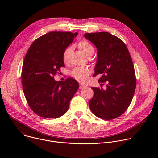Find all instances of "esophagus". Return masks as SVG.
<instances>
[{"mask_svg": "<svg viewBox=\"0 0 158 158\" xmlns=\"http://www.w3.org/2000/svg\"><path fill=\"white\" fill-rule=\"evenodd\" d=\"M85 87V86L84 85H83V84H79V89H84Z\"/></svg>", "mask_w": 158, "mask_h": 158, "instance_id": "obj_1", "label": "esophagus"}]
</instances>
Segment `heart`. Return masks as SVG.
I'll use <instances>...</instances> for the list:
<instances>
[{
	"mask_svg": "<svg viewBox=\"0 0 158 158\" xmlns=\"http://www.w3.org/2000/svg\"><path fill=\"white\" fill-rule=\"evenodd\" d=\"M78 47L81 51L87 57L91 56L94 53V48L93 45L87 41H81L78 44ZM71 48H67L63 53V59L64 61L69 60L70 54L71 52ZM89 74L87 69L84 67H76L71 72L72 76L79 82H83L85 81L86 76Z\"/></svg>",
	"mask_w": 158,
	"mask_h": 158,
	"instance_id": "obj_1",
	"label": "heart"
}]
</instances>
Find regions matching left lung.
I'll list each match as a JSON object with an SVG mask.
<instances>
[{
    "label": "left lung",
    "instance_id": "8db88e82",
    "mask_svg": "<svg viewBox=\"0 0 158 158\" xmlns=\"http://www.w3.org/2000/svg\"><path fill=\"white\" fill-rule=\"evenodd\" d=\"M84 37L98 50L94 75L100 74L99 83L107 84L106 89L91 87L94 96L89 102L90 109L99 118L114 119L127 110L136 89L131 57L124 42L109 32L86 33Z\"/></svg>",
    "mask_w": 158,
    "mask_h": 158
}]
</instances>
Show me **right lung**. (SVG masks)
<instances>
[{
    "mask_svg": "<svg viewBox=\"0 0 158 158\" xmlns=\"http://www.w3.org/2000/svg\"><path fill=\"white\" fill-rule=\"evenodd\" d=\"M78 33L51 32L31 44L24 60L22 81L27 102L34 113L44 118H58L67 111L79 88L69 77L64 81L54 78L64 66L63 53Z\"/></svg>",
    "mask_w": 158,
    "mask_h": 158,
    "instance_id": "add662e5",
    "label": "right lung"
}]
</instances>
